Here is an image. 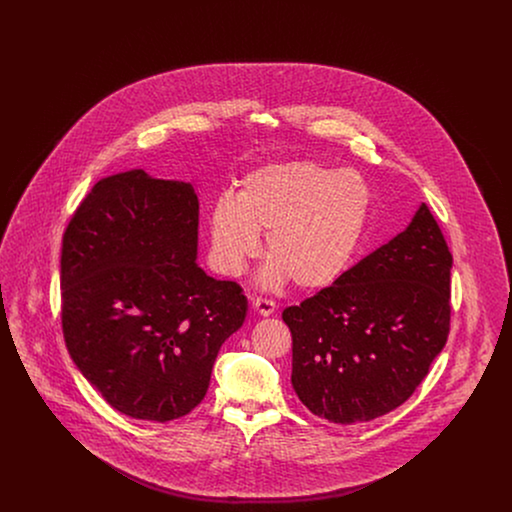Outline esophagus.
I'll use <instances>...</instances> for the list:
<instances>
[{
    "mask_svg": "<svg viewBox=\"0 0 512 512\" xmlns=\"http://www.w3.org/2000/svg\"><path fill=\"white\" fill-rule=\"evenodd\" d=\"M253 309L261 315V317H270L276 311V303L265 299V297H255L253 299Z\"/></svg>",
    "mask_w": 512,
    "mask_h": 512,
    "instance_id": "1",
    "label": "esophagus"
}]
</instances>
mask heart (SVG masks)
Listing matches in <instances>:
<instances>
[{
  "label": "heart",
  "mask_w": 512,
  "mask_h": 512,
  "mask_svg": "<svg viewBox=\"0 0 512 512\" xmlns=\"http://www.w3.org/2000/svg\"><path fill=\"white\" fill-rule=\"evenodd\" d=\"M372 209V192L361 174L311 161L268 165L247 174L238 195H222L209 215L215 267L240 276L261 251L267 234L263 284L318 292L349 268Z\"/></svg>",
  "instance_id": "heart-1"
}]
</instances>
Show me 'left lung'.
<instances>
[{"mask_svg":"<svg viewBox=\"0 0 512 512\" xmlns=\"http://www.w3.org/2000/svg\"><path fill=\"white\" fill-rule=\"evenodd\" d=\"M451 267L422 203L401 234L336 284L284 309L301 403L334 424L368 422L403 405L449 336Z\"/></svg>","mask_w":512,"mask_h":512,"instance_id":"8db88e82","label":"left lung"}]
</instances>
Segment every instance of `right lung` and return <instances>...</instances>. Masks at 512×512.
I'll list each match as a JSON object with an SVG mask.
<instances>
[{
	"label": "right lung",
	"mask_w": 512,
	"mask_h": 512,
	"mask_svg": "<svg viewBox=\"0 0 512 512\" xmlns=\"http://www.w3.org/2000/svg\"><path fill=\"white\" fill-rule=\"evenodd\" d=\"M192 184L146 171L99 180L61 249V324L82 376L119 413L169 422L205 397L247 299L197 267Z\"/></svg>",
	"instance_id": "right-lung-1"
}]
</instances>
